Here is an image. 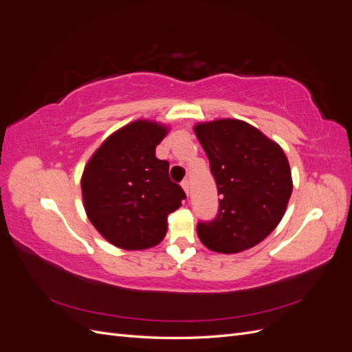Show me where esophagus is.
<instances>
[{
    "instance_id": "obj_1",
    "label": "esophagus",
    "mask_w": 352,
    "mask_h": 352,
    "mask_svg": "<svg viewBox=\"0 0 352 352\" xmlns=\"http://www.w3.org/2000/svg\"><path fill=\"white\" fill-rule=\"evenodd\" d=\"M182 188H184V190H185V194L189 197V182H188L186 179L182 182Z\"/></svg>"
}]
</instances>
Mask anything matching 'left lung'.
I'll return each instance as SVG.
<instances>
[{"mask_svg":"<svg viewBox=\"0 0 352 352\" xmlns=\"http://www.w3.org/2000/svg\"><path fill=\"white\" fill-rule=\"evenodd\" d=\"M216 180L219 212L197 226L211 251L236 254L255 247L279 225L292 194L282 148L257 127L235 119L194 127Z\"/></svg>","mask_w":352,"mask_h":352,"instance_id":"1","label":"left lung"}]
</instances>
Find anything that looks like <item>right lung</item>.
Returning a JSON list of instances; mask_svg holds the SVG:
<instances>
[{
    "instance_id": "1",
    "label": "right lung",
    "mask_w": 352,
    "mask_h": 352,
    "mask_svg": "<svg viewBox=\"0 0 352 352\" xmlns=\"http://www.w3.org/2000/svg\"><path fill=\"white\" fill-rule=\"evenodd\" d=\"M167 127L136 120L110 135L82 175L83 206L101 235L123 250L162 242L167 216L186 198L168 177V163L155 157Z\"/></svg>"
}]
</instances>
